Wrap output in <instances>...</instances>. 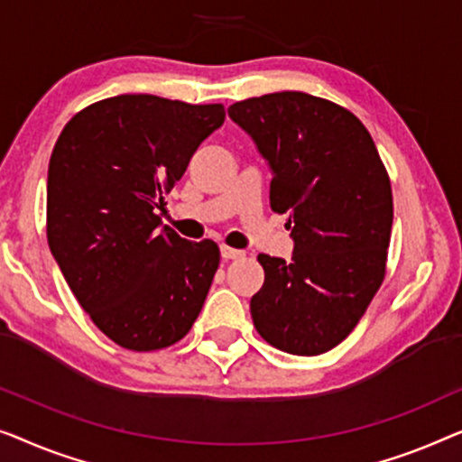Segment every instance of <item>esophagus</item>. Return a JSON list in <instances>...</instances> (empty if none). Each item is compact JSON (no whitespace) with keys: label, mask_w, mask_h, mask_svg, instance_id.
Instances as JSON below:
<instances>
[{"label":"esophagus","mask_w":462,"mask_h":462,"mask_svg":"<svg viewBox=\"0 0 462 462\" xmlns=\"http://www.w3.org/2000/svg\"><path fill=\"white\" fill-rule=\"evenodd\" d=\"M245 253L238 251V249H232L228 245H222V259L226 262H230V259H243Z\"/></svg>","instance_id":"1"}]
</instances>
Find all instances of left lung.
I'll return each mask as SVG.
<instances>
[{
  "mask_svg": "<svg viewBox=\"0 0 462 462\" xmlns=\"http://www.w3.org/2000/svg\"><path fill=\"white\" fill-rule=\"evenodd\" d=\"M272 169L270 207L289 213L291 262L262 253L263 287L251 297L257 333L295 356L346 339L383 284L393 197L368 129L347 108L276 92L228 108Z\"/></svg>",
  "mask_w": 462,
  "mask_h": 462,
  "instance_id": "1",
  "label": "left lung"
}]
</instances>
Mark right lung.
<instances>
[{
    "instance_id": "obj_1",
    "label": "right lung",
    "mask_w": 462,
    "mask_h": 462,
    "mask_svg": "<svg viewBox=\"0 0 462 462\" xmlns=\"http://www.w3.org/2000/svg\"><path fill=\"white\" fill-rule=\"evenodd\" d=\"M224 104L123 94L79 110L48 169V245L92 322L116 346L154 352L192 328L219 265V246L161 226L163 194Z\"/></svg>"
}]
</instances>
